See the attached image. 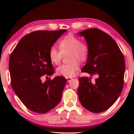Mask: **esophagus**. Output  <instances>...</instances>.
<instances>
[{
	"instance_id": "1",
	"label": "esophagus",
	"mask_w": 134,
	"mask_h": 134,
	"mask_svg": "<svg viewBox=\"0 0 134 134\" xmlns=\"http://www.w3.org/2000/svg\"><path fill=\"white\" fill-rule=\"evenodd\" d=\"M66 79H67V80L68 82H70V81H71V80H72V78H70V77H67V78H66Z\"/></svg>"
}]
</instances>
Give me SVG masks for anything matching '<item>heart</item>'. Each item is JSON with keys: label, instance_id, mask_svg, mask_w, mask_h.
Returning <instances> with one entry per match:
<instances>
[{"label": "heart", "instance_id": "heart-1", "mask_svg": "<svg viewBox=\"0 0 134 134\" xmlns=\"http://www.w3.org/2000/svg\"><path fill=\"white\" fill-rule=\"evenodd\" d=\"M58 51L54 47L49 49L48 55L49 60L54 64H58L62 58V55L69 53L67 64H63L57 69L58 75L65 77H71L74 76L79 69L80 62H86L89 55L90 48L88 43L80 41V38L72 34H69L58 42Z\"/></svg>", "mask_w": 134, "mask_h": 134}]
</instances>
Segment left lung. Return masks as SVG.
<instances>
[{"mask_svg":"<svg viewBox=\"0 0 134 134\" xmlns=\"http://www.w3.org/2000/svg\"><path fill=\"white\" fill-rule=\"evenodd\" d=\"M84 37L89 45L87 63L81 69L92 77L79 79V99L86 109L94 113L105 111L121 94L124 86L125 64L124 57L114 40L97 28L86 29L77 34Z\"/></svg>","mask_w":134,"mask_h":134,"instance_id":"1","label":"left lung"}]
</instances>
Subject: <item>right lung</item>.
Listing matches in <instances>:
<instances>
[{
    "instance_id": "add662e5",
    "label": "right lung",
    "mask_w": 134,
    "mask_h": 134,
    "mask_svg": "<svg viewBox=\"0 0 134 134\" xmlns=\"http://www.w3.org/2000/svg\"><path fill=\"white\" fill-rule=\"evenodd\" d=\"M67 31H37L25 35L11 53L9 69L11 86L24 105L32 112L45 113L60 103L67 80L63 77L46 78L54 70L48 52Z\"/></svg>"
}]
</instances>
